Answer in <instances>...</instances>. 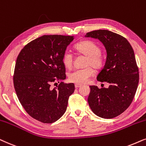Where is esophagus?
Wrapping results in <instances>:
<instances>
[{"instance_id": "obj_1", "label": "esophagus", "mask_w": 146, "mask_h": 146, "mask_svg": "<svg viewBox=\"0 0 146 146\" xmlns=\"http://www.w3.org/2000/svg\"><path fill=\"white\" fill-rule=\"evenodd\" d=\"M81 86V85L79 84V83H75V88H79V87H80Z\"/></svg>"}]
</instances>
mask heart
I'll return each instance as SVG.
<instances>
[{"instance_id": "b5f03b06", "label": "heart", "mask_w": 146, "mask_h": 146, "mask_svg": "<svg viewBox=\"0 0 146 146\" xmlns=\"http://www.w3.org/2000/svg\"><path fill=\"white\" fill-rule=\"evenodd\" d=\"M75 49L79 53L87 57L85 66L83 69H75L69 74L70 81L77 83H85L94 74L95 69H99L103 64V57L101 48L98 44L92 40H85L75 44ZM73 57L71 52L67 50L62 56V63L67 69H71L73 65ZM92 66V67L91 66Z\"/></svg>"}]
</instances>
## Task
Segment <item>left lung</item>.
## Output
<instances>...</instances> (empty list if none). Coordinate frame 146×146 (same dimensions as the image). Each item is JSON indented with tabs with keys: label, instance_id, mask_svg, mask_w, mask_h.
Returning a JSON list of instances; mask_svg holds the SVG:
<instances>
[{
	"label": "left lung",
	"instance_id": "obj_1",
	"mask_svg": "<svg viewBox=\"0 0 146 146\" xmlns=\"http://www.w3.org/2000/svg\"><path fill=\"white\" fill-rule=\"evenodd\" d=\"M85 36L99 39L106 48V63L97 79L109 83L108 88L89 86L88 104L96 115L111 119L127 110L136 92L139 71L134 51L125 38L110 31H93Z\"/></svg>",
	"mask_w": 146,
	"mask_h": 146
}]
</instances>
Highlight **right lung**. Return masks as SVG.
Here are the masks:
<instances>
[{"mask_svg":"<svg viewBox=\"0 0 146 146\" xmlns=\"http://www.w3.org/2000/svg\"><path fill=\"white\" fill-rule=\"evenodd\" d=\"M74 38L57 35L40 36L25 45L17 59L13 77L17 96L29 115L42 123L59 119L75 91L73 83L61 82L50 87L53 82L66 79L62 56Z\"/></svg>","mask_w":146,"mask_h":146,"instance_id":"obj_1","label":"right lung"}]
</instances>
